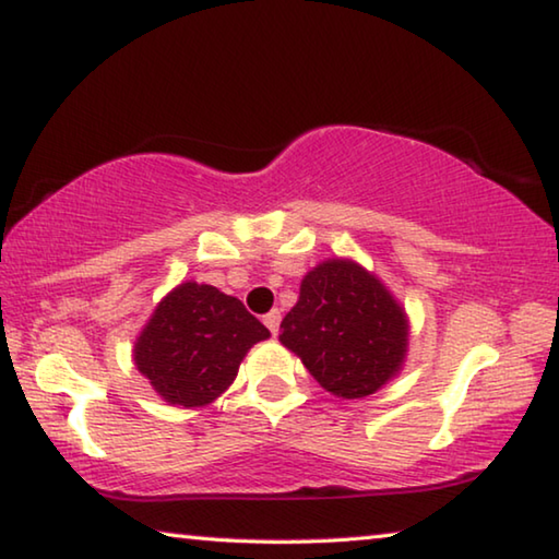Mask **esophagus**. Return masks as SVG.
I'll list each match as a JSON object with an SVG mask.
<instances>
[{
	"mask_svg": "<svg viewBox=\"0 0 559 559\" xmlns=\"http://www.w3.org/2000/svg\"><path fill=\"white\" fill-rule=\"evenodd\" d=\"M263 325L271 330V335H276L278 328H281V313H278V310H271L269 316H263Z\"/></svg>",
	"mask_w": 559,
	"mask_h": 559,
	"instance_id": "34e87169",
	"label": "esophagus"
}]
</instances>
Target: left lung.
<instances>
[{"instance_id":"8db88e82","label":"left lung","mask_w":559,"mask_h":559,"mask_svg":"<svg viewBox=\"0 0 559 559\" xmlns=\"http://www.w3.org/2000/svg\"><path fill=\"white\" fill-rule=\"evenodd\" d=\"M278 340L323 390L362 400L402 370L409 320L370 271L349 259H328L300 281Z\"/></svg>"}]
</instances>
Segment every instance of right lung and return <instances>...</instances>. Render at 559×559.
<instances>
[{"label":"right lung","instance_id":"obj_1","mask_svg":"<svg viewBox=\"0 0 559 559\" xmlns=\"http://www.w3.org/2000/svg\"><path fill=\"white\" fill-rule=\"evenodd\" d=\"M269 335L239 298L187 281L157 302L132 357L165 402L189 409L229 390L246 353Z\"/></svg>","mask_w":559,"mask_h":559}]
</instances>
